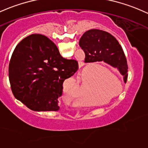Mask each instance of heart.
I'll list each match as a JSON object with an SVG mask.
<instances>
[{"instance_id": "1", "label": "heart", "mask_w": 148, "mask_h": 148, "mask_svg": "<svg viewBox=\"0 0 148 148\" xmlns=\"http://www.w3.org/2000/svg\"><path fill=\"white\" fill-rule=\"evenodd\" d=\"M88 77H89V75H86L85 77V78H84V81L83 82H82V92H85V90H86V88L88 86ZM71 85H72V87L73 88V90L75 91H78L79 90V85H78V83H77V82H76L75 80H71ZM64 95H65V97H66V99H67L68 100H73L74 99H75V98H77V93H72V92H67V91H65L64 92Z\"/></svg>"}]
</instances>
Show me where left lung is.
I'll use <instances>...</instances> for the list:
<instances>
[{"label":"left lung","mask_w":148,"mask_h":148,"mask_svg":"<svg viewBox=\"0 0 148 148\" xmlns=\"http://www.w3.org/2000/svg\"><path fill=\"white\" fill-rule=\"evenodd\" d=\"M79 45L85 53V63L104 61L118 68L127 81L128 65L124 52L114 36L100 29H92L85 32L81 36Z\"/></svg>","instance_id":"obj_1"}]
</instances>
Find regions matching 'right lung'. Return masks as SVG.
Masks as SVG:
<instances>
[{
    "mask_svg": "<svg viewBox=\"0 0 148 148\" xmlns=\"http://www.w3.org/2000/svg\"><path fill=\"white\" fill-rule=\"evenodd\" d=\"M78 70L75 60L63 58L46 36L34 34L15 47L9 63V80L17 99L36 112L59 110L65 80Z\"/></svg>",
    "mask_w": 148,
    "mask_h": 148,
    "instance_id": "obj_1",
    "label": "right lung"
}]
</instances>
